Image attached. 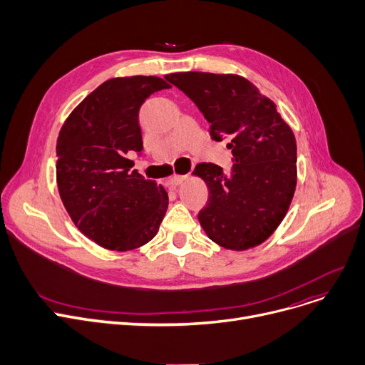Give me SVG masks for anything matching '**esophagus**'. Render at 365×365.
Masks as SVG:
<instances>
[{
    "instance_id": "esophagus-1",
    "label": "esophagus",
    "mask_w": 365,
    "mask_h": 365,
    "mask_svg": "<svg viewBox=\"0 0 365 365\" xmlns=\"http://www.w3.org/2000/svg\"><path fill=\"white\" fill-rule=\"evenodd\" d=\"M186 179H187V176H179V175H176V176H173L171 179L167 180V185H168L170 187H176V186L182 185Z\"/></svg>"
}]
</instances>
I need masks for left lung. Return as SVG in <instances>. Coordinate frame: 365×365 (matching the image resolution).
Returning a JSON list of instances; mask_svg holds the SVG:
<instances>
[{
  "label": "left lung",
  "instance_id": "8db88e82",
  "mask_svg": "<svg viewBox=\"0 0 365 365\" xmlns=\"http://www.w3.org/2000/svg\"><path fill=\"white\" fill-rule=\"evenodd\" d=\"M165 80L180 88L210 123L215 140L229 139L231 175L204 163L192 175L208 187L198 215L207 237L244 252L269 238L289 212L297 183V146L277 105L237 73L175 72Z\"/></svg>",
  "mask_w": 365,
  "mask_h": 365
}]
</instances>
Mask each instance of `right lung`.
Returning <instances> with one entry per match:
<instances>
[{"mask_svg":"<svg viewBox=\"0 0 365 365\" xmlns=\"http://www.w3.org/2000/svg\"><path fill=\"white\" fill-rule=\"evenodd\" d=\"M171 86L160 76H118L93 90L65 120L56 153V182L73 225L88 240L128 252L157 235L168 195L163 185L130 170L128 152L143 149L139 109Z\"/></svg>","mask_w":365,"mask_h":365,"instance_id":"1","label":"right lung"}]
</instances>
